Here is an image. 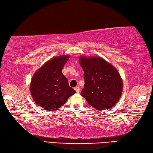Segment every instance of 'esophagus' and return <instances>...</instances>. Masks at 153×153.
Instances as JSON below:
<instances>
[{
	"mask_svg": "<svg viewBox=\"0 0 153 153\" xmlns=\"http://www.w3.org/2000/svg\"><path fill=\"white\" fill-rule=\"evenodd\" d=\"M74 89L76 90V91L77 93H79V92L80 91V88H79V87H75V88H74Z\"/></svg>",
	"mask_w": 153,
	"mask_h": 153,
	"instance_id": "esophagus-1",
	"label": "esophagus"
}]
</instances>
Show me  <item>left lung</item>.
<instances>
[{
    "instance_id": "8db88e82",
    "label": "left lung",
    "mask_w": 153,
    "mask_h": 153,
    "mask_svg": "<svg viewBox=\"0 0 153 153\" xmlns=\"http://www.w3.org/2000/svg\"><path fill=\"white\" fill-rule=\"evenodd\" d=\"M84 71V87L81 95L97 111L111 108L122 95L123 82L118 70L100 57L79 58Z\"/></svg>"
}]
</instances>
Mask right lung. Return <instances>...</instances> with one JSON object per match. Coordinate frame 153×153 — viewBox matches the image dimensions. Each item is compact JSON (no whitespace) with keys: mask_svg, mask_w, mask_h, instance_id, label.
<instances>
[{"mask_svg":"<svg viewBox=\"0 0 153 153\" xmlns=\"http://www.w3.org/2000/svg\"><path fill=\"white\" fill-rule=\"evenodd\" d=\"M69 59L68 55L54 57L33 75L30 92L38 106L49 111L56 110L66 102L76 91L69 86L62 70Z\"/></svg>","mask_w":153,"mask_h":153,"instance_id":"1","label":"right lung"}]
</instances>
